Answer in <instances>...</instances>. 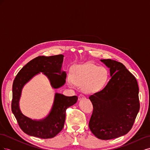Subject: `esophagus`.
I'll return each mask as SVG.
<instances>
[{"mask_svg": "<svg viewBox=\"0 0 150 150\" xmlns=\"http://www.w3.org/2000/svg\"><path fill=\"white\" fill-rule=\"evenodd\" d=\"M85 98V96L83 94H80L78 96V99L79 100H81V99H83Z\"/></svg>", "mask_w": 150, "mask_h": 150, "instance_id": "obj_1", "label": "esophagus"}]
</instances>
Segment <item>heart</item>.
<instances>
[{
  "instance_id": "obj_1",
  "label": "heart",
  "mask_w": 150,
  "mask_h": 150,
  "mask_svg": "<svg viewBox=\"0 0 150 150\" xmlns=\"http://www.w3.org/2000/svg\"><path fill=\"white\" fill-rule=\"evenodd\" d=\"M72 79L69 83L82 85L83 91L86 93H96L102 89L108 78V70L93 63L75 66L72 70Z\"/></svg>"
}]
</instances>
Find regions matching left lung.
I'll return each mask as SVG.
<instances>
[{
    "label": "left lung",
    "instance_id": "left-lung-1",
    "mask_svg": "<svg viewBox=\"0 0 150 150\" xmlns=\"http://www.w3.org/2000/svg\"><path fill=\"white\" fill-rule=\"evenodd\" d=\"M111 78L100 91L90 95L93 110L89 129L98 138L108 140L128 133L139 110V88L135 77L122 63L101 59Z\"/></svg>",
    "mask_w": 150,
    "mask_h": 150
}]
</instances>
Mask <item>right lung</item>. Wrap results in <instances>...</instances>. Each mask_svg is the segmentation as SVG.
Here are the masks:
<instances>
[{
    "label": "right lung",
    "mask_w": 150,
    "mask_h": 150,
    "mask_svg": "<svg viewBox=\"0 0 150 150\" xmlns=\"http://www.w3.org/2000/svg\"><path fill=\"white\" fill-rule=\"evenodd\" d=\"M64 56L62 54L52 56H38L26 64L18 72L12 84L11 109L21 129L26 134L40 138H52L56 136L64 127L66 111L74 104L78 96H66L56 93L52 110L46 118L35 121L26 117L21 112L19 101L24 85L39 73L44 72L47 76L52 87H61L66 82V72H61Z\"/></svg>",
    "instance_id": "1"
}]
</instances>
